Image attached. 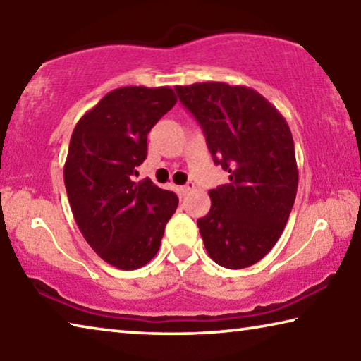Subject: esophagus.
Returning <instances> with one entry per match:
<instances>
[{"instance_id":"1","label":"esophagus","mask_w":361,"mask_h":361,"mask_svg":"<svg viewBox=\"0 0 361 361\" xmlns=\"http://www.w3.org/2000/svg\"><path fill=\"white\" fill-rule=\"evenodd\" d=\"M194 189V183H188L186 186H181V192L183 194H188V192H191Z\"/></svg>"}]
</instances>
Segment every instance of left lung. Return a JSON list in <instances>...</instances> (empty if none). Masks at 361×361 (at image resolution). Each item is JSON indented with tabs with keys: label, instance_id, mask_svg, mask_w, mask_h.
Listing matches in <instances>:
<instances>
[{
	"label": "left lung",
	"instance_id": "left-lung-1",
	"mask_svg": "<svg viewBox=\"0 0 361 361\" xmlns=\"http://www.w3.org/2000/svg\"><path fill=\"white\" fill-rule=\"evenodd\" d=\"M202 127L228 185L210 189L212 209L197 219L207 253L226 269L264 258L282 235L298 191L291 130L279 109L247 85H175Z\"/></svg>",
	"mask_w": 361,
	"mask_h": 361
}]
</instances>
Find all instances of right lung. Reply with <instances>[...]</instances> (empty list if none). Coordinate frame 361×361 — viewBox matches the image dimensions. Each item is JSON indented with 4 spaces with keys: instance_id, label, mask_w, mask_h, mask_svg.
<instances>
[{
    "instance_id": "right-lung-1",
    "label": "right lung",
    "mask_w": 361,
    "mask_h": 361,
    "mask_svg": "<svg viewBox=\"0 0 361 361\" xmlns=\"http://www.w3.org/2000/svg\"><path fill=\"white\" fill-rule=\"evenodd\" d=\"M175 103L167 85L114 89L71 133L63 178L73 216L94 252L124 271L154 258L178 207L175 192L149 178L133 181L149 130Z\"/></svg>"
}]
</instances>
